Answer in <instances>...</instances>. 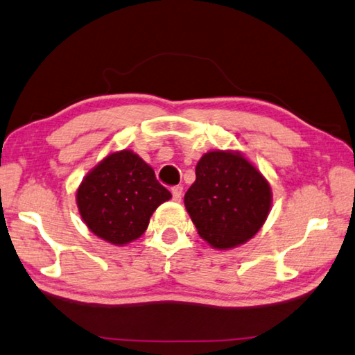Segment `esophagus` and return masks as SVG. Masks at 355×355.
Instances as JSON below:
<instances>
[{
    "mask_svg": "<svg viewBox=\"0 0 355 355\" xmlns=\"http://www.w3.org/2000/svg\"><path fill=\"white\" fill-rule=\"evenodd\" d=\"M172 198L175 201H182V197H183V187L182 186H173L172 189Z\"/></svg>",
    "mask_w": 355,
    "mask_h": 355,
    "instance_id": "obj_1",
    "label": "esophagus"
}]
</instances>
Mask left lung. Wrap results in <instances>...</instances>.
<instances>
[{
    "instance_id": "obj_1",
    "label": "left lung",
    "mask_w": 355,
    "mask_h": 355,
    "mask_svg": "<svg viewBox=\"0 0 355 355\" xmlns=\"http://www.w3.org/2000/svg\"><path fill=\"white\" fill-rule=\"evenodd\" d=\"M186 209L201 239L229 249L252 239L270 209V186L239 152L214 150L201 157Z\"/></svg>"
}]
</instances>
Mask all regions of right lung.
<instances>
[{"label": "right lung", "mask_w": 355, "mask_h": 355, "mask_svg": "<svg viewBox=\"0 0 355 355\" xmlns=\"http://www.w3.org/2000/svg\"><path fill=\"white\" fill-rule=\"evenodd\" d=\"M171 197L149 164L134 152L120 150L87 173L76 191V205L90 231L123 246L141 237L152 212Z\"/></svg>", "instance_id": "right-lung-1"}]
</instances>
